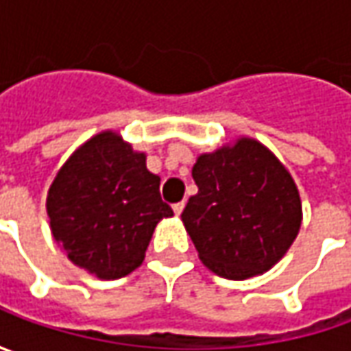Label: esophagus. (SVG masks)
<instances>
[{
    "mask_svg": "<svg viewBox=\"0 0 351 351\" xmlns=\"http://www.w3.org/2000/svg\"><path fill=\"white\" fill-rule=\"evenodd\" d=\"M183 207H185V203H183V201H180V203H176V205H173V213H176V215H182Z\"/></svg>",
    "mask_w": 351,
    "mask_h": 351,
    "instance_id": "esophagus-1",
    "label": "esophagus"
}]
</instances>
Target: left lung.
Returning a JSON list of instances; mask_svg holds the SVG:
<instances>
[{"instance_id": "1", "label": "left lung", "mask_w": 351, "mask_h": 351, "mask_svg": "<svg viewBox=\"0 0 351 351\" xmlns=\"http://www.w3.org/2000/svg\"><path fill=\"white\" fill-rule=\"evenodd\" d=\"M191 176L199 191L182 221L213 274L236 281L262 276L287 254L303 205L287 168L262 142L242 136L201 154Z\"/></svg>"}]
</instances>
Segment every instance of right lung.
Here are the masks:
<instances>
[{
	"label": "right lung",
	"mask_w": 351,
	"mask_h": 351,
	"mask_svg": "<svg viewBox=\"0 0 351 351\" xmlns=\"http://www.w3.org/2000/svg\"><path fill=\"white\" fill-rule=\"evenodd\" d=\"M47 213L68 260L107 281L134 271L156 224L173 217L146 154L115 130L91 136L64 162L50 183Z\"/></svg>",
	"instance_id": "right-lung-1"
}]
</instances>
